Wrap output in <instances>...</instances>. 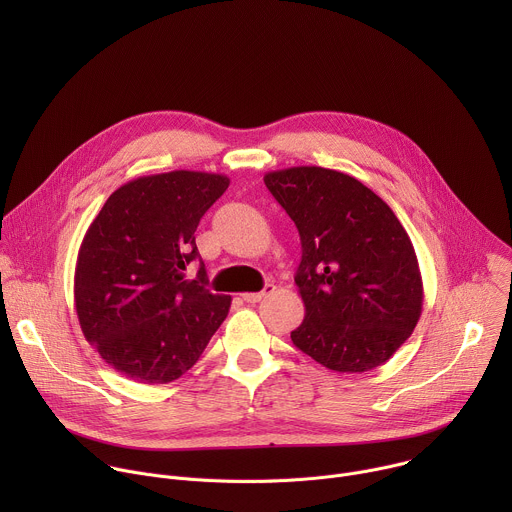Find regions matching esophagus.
<instances>
[{"mask_svg":"<svg viewBox=\"0 0 512 512\" xmlns=\"http://www.w3.org/2000/svg\"><path fill=\"white\" fill-rule=\"evenodd\" d=\"M273 291H275V285L267 283V285L263 287V291H249V294H241V296H243V300H245V302H249V304H257V302L265 300L267 296H271Z\"/></svg>","mask_w":512,"mask_h":512,"instance_id":"esophagus-1","label":"esophagus"}]
</instances>
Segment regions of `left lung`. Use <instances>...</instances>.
<instances>
[{
	"label": "left lung",
	"instance_id": "1",
	"mask_svg": "<svg viewBox=\"0 0 512 512\" xmlns=\"http://www.w3.org/2000/svg\"><path fill=\"white\" fill-rule=\"evenodd\" d=\"M263 180L302 241L296 285L306 316L291 340L336 373L381 367L411 336L423 306L417 255L399 218L336 170L296 166Z\"/></svg>",
	"mask_w": 512,
	"mask_h": 512
}]
</instances>
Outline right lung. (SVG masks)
<instances>
[{
	"label": "right lung",
	"mask_w": 512,
	"mask_h": 512,
	"mask_svg": "<svg viewBox=\"0 0 512 512\" xmlns=\"http://www.w3.org/2000/svg\"><path fill=\"white\" fill-rule=\"evenodd\" d=\"M223 174L174 170L117 188L79 249L75 306L85 338L117 373L164 385L192 369L223 324L231 296L212 294L196 227L223 196Z\"/></svg>",
	"instance_id": "obj_1"
}]
</instances>
